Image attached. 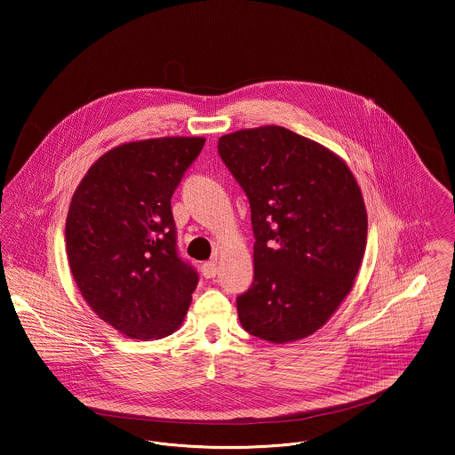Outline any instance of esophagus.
I'll return each instance as SVG.
<instances>
[{"instance_id":"esophagus-1","label":"esophagus","mask_w":455,"mask_h":455,"mask_svg":"<svg viewBox=\"0 0 455 455\" xmlns=\"http://www.w3.org/2000/svg\"><path fill=\"white\" fill-rule=\"evenodd\" d=\"M201 273L204 278H215L218 275L217 260H208L201 266Z\"/></svg>"}]
</instances>
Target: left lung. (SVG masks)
<instances>
[{
  "label": "left lung",
  "mask_w": 455,
  "mask_h": 455,
  "mask_svg": "<svg viewBox=\"0 0 455 455\" xmlns=\"http://www.w3.org/2000/svg\"><path fill=\"white\" fill-rule=\"evenodd\" d=\"M218 153L249 199L256 238L240 324L276 345L314 334L353 288L365 252L367 210L353 173L282 126L225 134Z\"/></svg>",
  "instance_id": "obj_1"
}]
</instances>
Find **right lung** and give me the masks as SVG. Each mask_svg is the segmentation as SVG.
Listing matches in <instances>:
<instances>
[{
	"label": "right lung",
	"instance_id": "add662e5",
	"mask_svg": "<svg viewBox=\"0 0 455 455\" xmlns=\"http://www.w3.org/2000/svg\"><path fill=\"white\" fill-rule=\"evenodd\" d=\"M204 141L175 136L116 147L71 197L73 278L90 308L132 339L172 334L191 305L199 276L179 256L171 199Z\"/></svg>",
	"mask_w": 455,
	"mask_h": 455
}]
</instances>
